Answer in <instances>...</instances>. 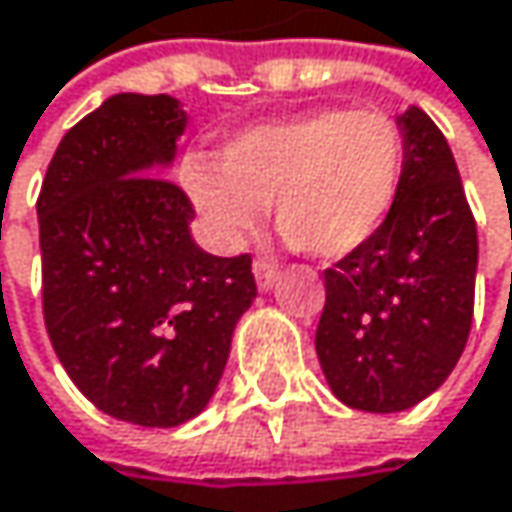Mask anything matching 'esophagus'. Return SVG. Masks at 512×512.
Instances as JSON below:
<instances>
[{"mask_svg":"<svg viewBox=\"0 0 512 512\" xmlns=\"http://www.w3.org/2000/svg\"><path fill=\"white\" fill-rule=\"evenodd\" d=\"M255 281L260 290H269L275 281H278V266L272 260H255Z\"/></svg>","mask_w":512,"mask_h":512,"instance_id":"34e87169","label":"esophagus"}]
</instances>
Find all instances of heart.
Listing matches in <instances>:
<instances>
[{
	"instance_id": "obj_1",
	"label": "heart",
	"mask_w": 512,
	"mask_h": 512,
	"mask_svg": "<svg viewBox=\"0 0 512 512\" xmlns=\"http://www.w3.org/2000/svg\"><path fill=\"white\" fill-rule=\"evenodd\" d=\"M403 159V130L388 112L314 109L237 133L219 162L186 156L180 174L222 249H240L272 204V222L293 249L332 260L382 228Z\"/></svg>"
}]
</instances>
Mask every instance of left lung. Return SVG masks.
Wrapping results in <instances>:
<instances>
[{"mask_svg":"<svg viewBox=\"0 0 512 512\" xmlns=\"http://www.w3.org/2000/svg\"><path fill=\"white\" fill-rule=\"evenodd\" d=\"M406 159L382 228L326 278L317 358L332 394L361 412H403L457 367L474 314L477 225L448 139L427 112L397 115Z\"/></svg>","mask_w":512,"mask_h":512,"instance_id":"obj_1","label":"left lung"}]
</instances>
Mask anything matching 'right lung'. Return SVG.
Wrapping results in <instances>:
<instances>
[{"label": "right lung", "instance_id": "obj_1", "mask_svg": "<svg viewBox=\"0 0 512 512\" xmlns=\"http://www.w3.org/2000/svg\"><path fill=\"white\" fill-rule=\"evenodd\" d=\"M183 106L115 94L64 133L41 198L44 323L76 388L106 415L180 427L210 403L257 296L252 257L195 246L165 180Z\"/></svg>", "mask_w": 512, "mask_h": 512}]
</instances>
